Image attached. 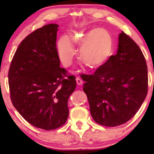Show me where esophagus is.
Listing matches in <instances>:
<instances>
[{
    "label": "esophagus",
    "mask_w": 154,
    "mask_h": 154,
    "mask_svg": "<svg viewBox=\"0 0 154 154\" xmlns=\"http://www.w3.org/2000/svg\"><path fill=\"white\" fill-rule=\"evenodd\" d=\"M76 82H77V84L78 85H82V83H83V81L80 79V78L77 77L76 78Z\"/></svg>",
    "instance_id": "1"
}]
</instances>
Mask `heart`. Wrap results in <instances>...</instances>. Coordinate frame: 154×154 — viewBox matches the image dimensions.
<instances>
[{
    "label": "heart",
    "mask_w": 154,
    "mask_h": 154,
    "mask_svg": "<svg viewBox=\"0 0 154 154\" xmlns=\"http://www.w3.org/2000/svg\"><path fill=\"white\" fill-rule=\"evenodd\" d=\"M80 47V60L92 69L105 66L114 53V41L108 30L94 28L85 35H72L71 39L66 36L60 38L57 43V51L60 60L64 66L71 64L75 54L74 45Z\"/></svg>",
    "instance_id": "b5f03b06"
}]
</instances>
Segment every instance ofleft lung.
<instances>
[{"instance_id": "8db88e82", "label": "left lung", "mask_w": 154, "mask_h": 154, "mask_svg": "<svg viewBox=\"0 0 154 154\" xmlns=\"http://www.w3.org/2000/svg\"><path fill=\"white\" fill-rule=\"evenodd\" d=\"M118 52L93 75L82 74L90 113L96 123L115 127L126 123L147 94V63L139 45L122 32Z\"/></svg>"}]
</instances>
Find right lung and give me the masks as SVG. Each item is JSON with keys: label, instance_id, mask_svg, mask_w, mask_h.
Segmentation results:
<instances>
[{"label": "right lung", "instance_id": "1", "mask_svg": "<svg viewBox=\"0 0 154 154\" xmlns=\"http://www.w3.org/2000/svg\"><path fill=\"white\" fill-rule=\"evenodd\" d=\"M58 27L45 25L28 35L15 51L8 73L13 105L28 123L46 130L66 123L68 100L76 88L75 77L60 66Z\"/></svg>", "mask_w": 154, "mask_h": 154}]
</instances>
